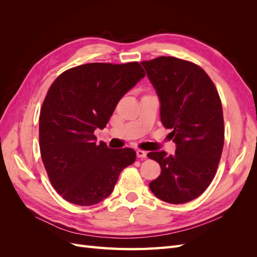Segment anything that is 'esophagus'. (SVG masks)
I'll use <instances>...</instances> for the list:
<instances>
[{
  "label": "esophagus",
  "mask_w": 257,
  "mask_h": 257,
  "mask_svg": "<svg viewBox=\"0 0 257 257\" xmlns=\"http://www.w3.org/2000/svg\"><path fill=\"white\" fill-rule=\"evenodd\" d=\"M136 154H137V158H146L147 157V152L144 150H137Z\"/></svg>",
  "instance_id": "1"
}]
</instances>
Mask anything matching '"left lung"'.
<instances>
[{"label":"left lung","mask_w":257,"mask_h":257,"mask_svg":"<svg viewBox=\"0 0 257 257\" xmlns=\"http://www.w3.org/2000/svg\"><path fill=\"white\" fill-rule=\"evenodd\" d=\"M159 96L161 121L172 130L176 152L148 153L161 175L149 183L155 196L169 204L197 198L213 180L224 145L221 99L203 68L189 61L160 57L142 62Z\"/></svg>","instance_id":"1"}]
</instances>
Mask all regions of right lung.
<instances>
[{"instance_id": "add662e5", "label": "right lung", "mask_w": 257, "mask_h": 257, "mask_svg": "<svg viewBox=\"0 0 257 257\" xmlns=\"http://www.w3.org/2000/svg\"><path fill=\"white\" fill-rule=\"evenodd\" d=\"M146 76L138 62L89 63L53 81L40 114V148L53 188L69 203L98 204L111 194L122 170L136 160L131 148L96 144L123 95Z\"/></svg>"}]
</instances>
